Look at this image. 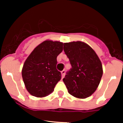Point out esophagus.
I'll use <instances>...</instances> for the list:
<instances>
[{"mask_svg": "<svg viewBox=\"0 0 123 123\" xmlns=\"http://www.w3.org/2000/svg\"><path fill=\"white\" fill-rule=\"evenodd\" d=\"M65 73H66V71L64 69L62 71H61V74H62V78H64V75H65Z\"/></svg>", "mask_w": 123, "mask_h": 123, "instance_id": "1", "label": "esophagus"}]
</instances>
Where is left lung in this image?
<instances>
[{
  "mask_svg": "<svg viewBox=\"0 0 123 123\" xmlns=\"http://www.w3.org/2000/svg\"><path fill=\"white\" fill-rule=\"evenodd\" d=\"M64 51L71 65L63 79L68 92L78 98L89 97L96 90L103 75L99 57L82 41L64 43Z\"/></svg>",
  "mask_w": 123,
  "mask_h": 123,
  "instance_id": "obj_1",
  "label": "left lung"
}]
</instances>
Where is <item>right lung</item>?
Instances as JSON below:
<instances>
[{"label":"right lung","mask_w":123,"mask_h":123,"mask_svg":"<svg viewBox=\"0 0 123 123\" xmlns=\"http://www.w3.org/2000/svg\"><path fill=\"white\" fill-rule=\"evenodd\" d=\"M62 50V43L47 40L36 46L26 59L22 75L26 89L31 95L44 97L54 91L61 79V73L56 66L57 57Z\"/></svg>","instance_id":"1"}]
</instances>
